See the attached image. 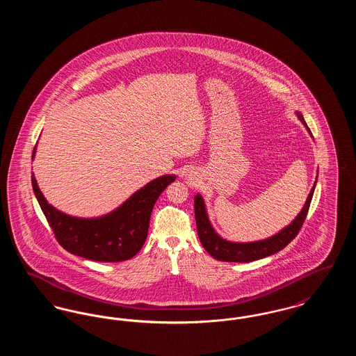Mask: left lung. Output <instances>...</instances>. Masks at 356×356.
I'll return each mask as SVG.
<instances>
[{
	"label": "left lung",
	"mask_w": 356,
	"mask_h": 356,
	"mask_svg": "<svg viewBox=\"0 0 356 356\" xmlns=\"http://www.w3.org/2000/svg\"><path fill=\"white\" fill-rule=\"evenodd\" d=\"M295 115L298 116V119L302 121L307 132L312 137L309 128L305 124L303 115L299 111H296ZM316 183H318V176H316L314 186L311 188V191L307 196V200H305L302 211L298 213V216L293 220L272 236L263 238V240H257V241H248V243H237V241H229V240L222 238L215 231L213 225L209 221L203 196L200 193H197L195 196V219H196V227H197V235H199V238H200L205 251L212 257H215L220 261H235V263L254 261V260H259V259H263V257H267V256H271V254L282 251L300 231V228L305 222L309 204L312 200Z\"/></svg>",
	"instance_id": "obj_1"
}]
</instances>
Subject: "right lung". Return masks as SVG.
<instances>
[{
  "label": "right lung",
  "mask_w": 356,
  "mask_h": 356,
  "mask_svg": "<svg viewBox=\"0 0 356 356\" xmlns=\"http://www.w3.org/2000/svg\"><path fill=\"white\" fill-rule=\"evenodd\" d=\"M175 180L176 175H163L136 191L113 211L96 218H79L49 204L32 173L34 196L58 243L70 254L105 263L128 260L141 250L154 203Z\"/></svg>",
  "instance_id": "obj_1"
}]
</instances>
